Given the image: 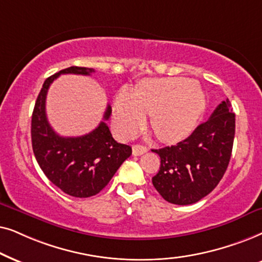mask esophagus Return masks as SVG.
Listing matches in <instances>:
<instances>
[{"mask_svg": "<svg viewBox=\"0 0 262 262\" xmlns=\"http://www.w3.org/2000/svg\"><path fill=\"white\" fill-rule=\"evenodd\" d=\"M147 151V148L142 145H134L133 146V155L134 156H140L142 153H145Z\"/></svg>", "mask_w": 262, "mask_h": 262, "instance_id": "obj_1", "label": "esophagus"}]
</instances>
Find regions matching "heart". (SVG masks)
I'll return each mask as SVG.
<instances>
[{"instance_id":"heart-1","label":"heart","mask_w":262,"mask_h":262,"mask_svg":"<svg viewBox=\"0 0 262 262\" xmlns=\"http://www.w3.org/2000/svg\"><path fill=\"white\" fill-rule=\"evenodd\" d=\"M205 109L201 87L183 78L145 80L132 91L122 89L114 103L117 132L130 137L144 124L146 113L160 140L176 141L193 130Z\"/></svg>"}]
</instances>
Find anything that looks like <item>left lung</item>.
Listing matches in <instances>:
<instances>
[{
	"mask_svg": "<svg viewBox=\"0 0 262 262\" xmlns=\"http://www.w3.org/2000/svg\"><path fill=\"white\" fill-rule=\"evenodd\" d=\"M235 138V114L229 99L177 145L152 149L160 166L152 183L164 200L191 205L217 187L228 169Z\"/></svg>",
	"mask_w": 262,
	"mask_h": 262,
	"instance_id": "left-lung-1",
	"label": "left lung"
}]
</instances>
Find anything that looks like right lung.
<instances>
[{"mask_svg": "<svg viewBox=\"0 0 262 262\" xmlns=\"http://www.w3.org/2000/svg\"><path fill=\"white\" fill-rule=\"evenodd\" d=\"M93 68L69 67L49 76L34 104L31 123L32 148L45 176L66 194L90 198L98 194L132 155V147L118 144L105 123L111 115L107 105L103 120L95 130L76 138L56 134L49 124L45 99L49 87L61 74L91 75Z\"/></svg>", "mask_w": 262, "mask_h": 262, "instance_id": "add662e5", "label": "right lung"}]
</instances>
